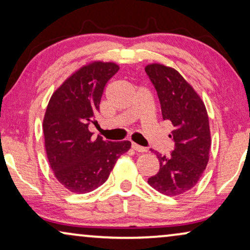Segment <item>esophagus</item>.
Masks as SVG:
<instances>
[{
  "instance_id": "34e87169",
  "label": "esophagus",
  "mask_w": 250,
  "mask_h": 250,
  "mask_svg": "<svg viewBox=\"0 0 250 250\" xmlns=\"http://www.w3.org/2000/svg\"><path fill=\"white\" fill-rule=\"evenodd\" d=\"M132 149L135 150V151H138V152H146V149L145 148V146L136 145V143H132Z\"/></svg>"
}]
</instances>
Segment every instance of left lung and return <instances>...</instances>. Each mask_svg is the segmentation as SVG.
I'll use <instances>...</instances> for the list:
<instances>
[{"instance_id": "obj_1", "label": "left lung", "mask_w": 250, "mask_h": 250, "mask_svg": "<svg viewBox=\"0 0 250 250\" xmlns=\"http://www.w3.org/2000/svg\"><path fill=\"white\" fill-rule=\"evenodd\" d=\"M158 94L164 121L172 123L169 138L175 143L170 156L155 152L159 172L148 179L150 187L175 197L198 183L209 160L211 145L209 119L200 95L176 69L162 63L146 66Z\"/></svg>"}]
</instances>
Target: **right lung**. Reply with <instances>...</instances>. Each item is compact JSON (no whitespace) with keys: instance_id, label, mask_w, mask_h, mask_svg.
<instances>
[{"instance_id":"add662e5","label":"right lung","mask_w":250,"mask_h":250,"mask_svg":"<svg viewBox=\"0 0 250 250\" xmlns=\"http://www.w3.org/2000/svg\"><path fill=\"white\" fill-rule=\"evenodd\" d=\"M115 62L90 61L75 70L51 95L43 119L44 145L50 167L68 191L87 193L102 186L131 142L94 139L95 124L108 81L117 73Z\"/></svg>"}]
</instances>
